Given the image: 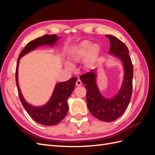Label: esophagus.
<instances>
[{
	"instance_id": "obj_1",
	"label": "esophagus",
	"mask_w": 155,
	"mask_h": 155,
	"mask_svg": "<svg viewBox=\"0 0 155 155\" xmlns=\"http://www.w3.org/2000/svg\"><path fill=\"white\" fill-rule=\"evenodd\" d=\"M82 85V82L81 81V80H79V79H78L76 83V85L79 87V86H81Z\"/></svg>"
}]
</instances>
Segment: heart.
Returning <instances> with one entry per match:
<instances>
[{"label": "heart", "mask_w": 155, "mask_h": 155, "mask_svg": "<svg viewBox=\"0 0 155 155\" xmlns=\"http://www.w3.org/2000/svg\"><path fill=\"white\" fill-rule=\"evenodd\" d=\"M100 51V46L97 43L92 44L88 41H84L78 45L69 53L70 61L77 63L86 59V63L88 66L91 65L96 59ZM67 68H72V65L69 62L64 64Z\"/></svg>", "instance_id": "b5f03b06"}]
</instances>
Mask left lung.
I'll use <instances>...</instances> for the list:
<instances>
[{
	"instance_id": "obj_1",
	"label": "left lung",
	"mask_w": 155,
	"mask_h": 155,
	"mask_svg": "<svg viewBox=\"0 0 155 155\" xmlns=\"http://www.w3.org/2000/svg\"><path fill=\"white\" fill-rule=\"evenodd\" d=\"M110 41L109 53L119 59L124 68V79L116 94L107 98L101 94L96 83V70L93 69L80 76L81 81L86 85L87 104L91 113L101 121H112L122 115L130 102L133 91V67L126 45L117 37L105 35Z\"/></svg>"
}]
</instances>
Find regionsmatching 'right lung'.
I'll return each mask as SVG.
<instances>
[{"instance_id": "obj_1", "label": "right lung", "mask_w": 155, "mask_h": 155, "mask_svg": "<svg viewBox=\"0 0 155 155\" xmlns=\"http://www.w3.org/2000/svg\"><path fill=\"white\" fill-rule=\"evenodd\" d=\"M59 39L60 37L57 35H45L30 41L21 51L17 61L15 79L20 100L31 118L43 125H55L61 121L66 116L68 110L67 100L74 91L78 78L74 77L67 81L58 83L48 101L43 105L34 106L28 104L22 94L18 80V64L21 58L26 54L39 46H50L53 47L57 45L56 43Z\"/></svg>"}]
</instances>
